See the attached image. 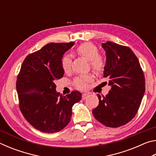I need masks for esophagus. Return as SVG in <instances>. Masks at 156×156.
<instances>
[{
  "mask_svg": "<svg viewBox=\"0 0 156 156\" xmlns=\"http://www.w3.org/2000/svg\"><path fill=\"white\" fill-rule=\"evenodd\" d=\"M89 96V94H87V93H84L83 94V96H82V98H83V100H84L86 98H87Z\"/></svg>",
  "mask_w": 156,
  "mask_h": 156,
  "instance_id": "esophagus-1",
  "label": "esophagus"
}]
</instances>
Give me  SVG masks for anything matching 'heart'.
<instances>
[{"label": "heart", "mask_w": 156, "mask_h": 156, "mask_svg": "<svg viewBox=\"0 0 156 156\" xmlns=\"http://www.w3.org/2000/svg\"><path fill=\"white\" fill-rule=\"evenodd\" d=\"M76 51L79 56H81L90 62V65L93 69L96 72H100L105 66L104 59L100 55L98 54V50L97 47L93 43H84L78 47ZM72 66V58L69 55H65L62 58V67L65 72H68ZM91 75L81 76L77 77L74 80L75 86L79 89L83 90L87 88L89 82L91 80Z\"/></svg>", "instance_id": "heart-1"}]
</instances>
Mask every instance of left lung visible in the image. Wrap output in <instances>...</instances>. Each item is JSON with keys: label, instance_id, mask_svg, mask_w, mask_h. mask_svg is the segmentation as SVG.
Listing matches in <instances>:
<instances>
[{"label": "left lung", "instance_id": "obj_1", "mask_svg": "<svg viewBox=\"0 0 156 156\" xmlns=\"http://www.w3.org/2000/svg\"><path fill=\"white\" fill-rule=\"evenodd\" d=\"M106 54L104 78L111 89L92 111L94 118L106 126L126 125L138 112L145 91V79L139 60L128 47L112 42L102 44Z\"/></svg>", "mask_w": 156, "mask_h": 156}]
</instances>
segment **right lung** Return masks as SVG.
<instances>
[{"label": "right lung", "mask_w": 156, "mask_h": 156, "mask_svg": "<svg viewBox=\"0 0 156 156\" xmlns=\"http://www.w3.org/2000/svg\"><path fill=\"white\" fill-rule=\"evenodd\" d=\"M74 43H51L25 58L16 80L21 113L38 131L55 133L69 122L72 107L82 94L72 91L62 96L56 90L55 80L63 77L62 58Z\"/></svg>", "instance_id": "obj_1"}]
</instances>
